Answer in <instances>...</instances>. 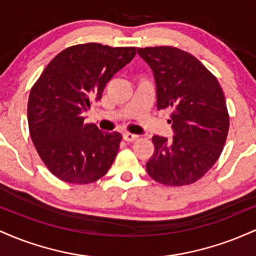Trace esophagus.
<instances>
[{
	"label": "esophagus",
	"mask_w": 256,
	"mask_h": 256,
	"mask_svg": "<svg viewBox=\"0 0 256 256\" xmlns=\"http://www.w3.org/2000/svg\"><path fill=\"white\" fill-rule=\"evenodd\" d=\"M122 137H124V140H126V142H134V140H136L138 138L137 134H130V132H125V134H122Z\"/></svg>",
	"instance_id": "obj_1"
}]
</instances>
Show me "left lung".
<instances>
[{
  "instance_id": "1",
  "label": "left lung",
  "mask_w": 256,
  "mask_h": 256,
  "mask_svg": "<svg viewBox=\"0 0 256 256\" xmlns=\"http://www.w3.org/2000/svg\"><path fill=\"white\" fill-rule=\"evenodd\" d=\"M137 52L154 74L158 110H172L173 137L152 136L155 150L146 172L171 186L195 183L216 162L228 137L230 120L222 86L198 58L174 46Z\"/></svg>"
}]
</instances>
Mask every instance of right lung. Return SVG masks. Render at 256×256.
Wrapping results in <instances>:
<instances>
[{"label":"right lung","mask_w":256,"mask_h":256,"mask_svg":"<svg viewBox=\"0 0 256 256\" xmlns=\"http://www.w3.org/2000/svg\"><path fill=\"white\" fill-rule=\"evenodd\" d=\"M134 55V46H70L52 58L32 86L28 104L31 140L55 177L89 184L110 168L122 136L85 124L84 113Z\"/></svg>","instance_id":"obj_1"}]
</instances>
